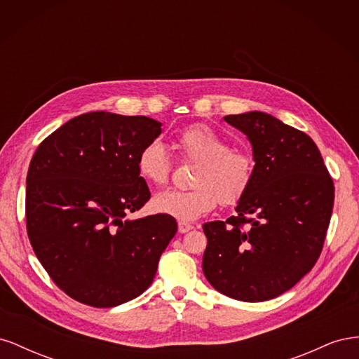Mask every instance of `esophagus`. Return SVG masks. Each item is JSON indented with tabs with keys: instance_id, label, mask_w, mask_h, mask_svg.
<instances>
[{
	"instance_id": "obj_1",
	"label": "esophagus",
	"mask_w": 359,
	"mask_h": 359,
	"mask_svg": "<svg viewBox=\"0 0 359 359\" xmlns=\"http://www.w3.org/2000/svg\"><path fill=\"white\" fill-rule=\"evenodd\" d=\"M193 229V226L189 224V223H184V222H180L178 223V232L180 233H187L189 231Z\"/></svg>"
}]
</instances>
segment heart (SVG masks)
<instances>
[{
	"label": "heart",
	"mask_w": 359,
	"mask_h": 359,
	"mask_svg": "<svg viewBox=\"0 0 359 359\" xmlns=\"http://www.w3.org/2000/svg\"><path fill=\"white\" fill-rule=\"evenodd\" d=\"M175 147L184 160L196 161L193 190H169L153 199V208L181 222H193L215 208L217 202L235 205L252 186L255 163L243 149L231 148L229 140L205 124L182 128L175 137ZM137 175L151 186H165L169 181L172 163L160 142L147 144L136 160Z\"/></svg>",
	"instance_id": "obj_1"
}]
</instances>
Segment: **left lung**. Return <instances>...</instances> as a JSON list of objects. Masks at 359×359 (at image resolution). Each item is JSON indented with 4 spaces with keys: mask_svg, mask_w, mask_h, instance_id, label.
Instances as JSON below:
<instances>
[{
    "mask_svg": "<svg viewBox=\"0 0 359 359\" xmlns=\"http://www.w3.org/2000/svg\"><path fill=\"white\" fill-rule=\"evenodd\" d=\"M253 148L255 175L236 215L205 223L202 269L223 295L273 299L320 256L334 206V184L320 151L304 132L265 112L227 115ZM246 229H243V226Z\"/></svg>",
    "mask_w": 359,
    "mask_h": 359,
    "instance_id": "obj_1",
    "label": "left lung"
}]
</instances>
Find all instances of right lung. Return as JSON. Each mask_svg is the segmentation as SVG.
<instances>
[{"mask_svg":"<svg viewBox=\"0 0 359 359\" xmlns=\"http://www.w3.org/2000/svg\"><path fill=\"white\" fill-rule=\"evenodd\" d=\"M161 133L148 116L88 112L39 145L27 175V232L55 285L73 299L109 309L153 283L177 233L172 215L132 220L151 193L136 160Z\"/></svg>","mask_w":359,"mask_h":359,"instance_id":"right-lung-1","label":"right lung"}]
</instances>
